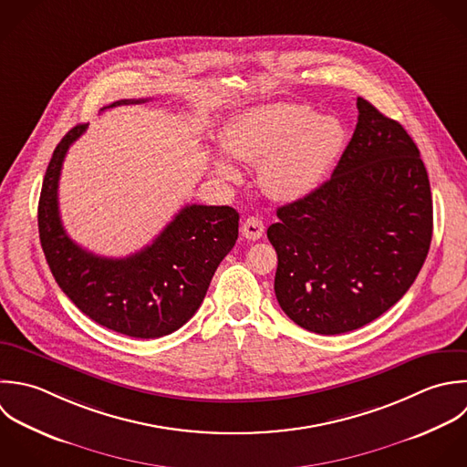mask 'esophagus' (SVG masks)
<instances>
[{
  "label": "esophagus",
  "instance_id": "34e87169",
  "mask_svg": "<svg viewBox=\"0 0 467 467\" xmlns=\"http://www.w3.org/2000/svg\"><path fill=\"white\" fill-rule=\"evenodd\" d=\"M242 234L247 240H260L264 236V222L256 216H249L242 225Z\"/></svg>",
  "mask_w": 467,
  "mask_h": 467
}]
</instances>
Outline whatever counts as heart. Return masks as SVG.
Masks as SVG:
<instances>
[{"instance_id":"1","label":"heart","mask_w":467,"mask_h":467,"mask_svg":"<svg viewBox=\"0 0 467 467\" xmlns=\"http://www.w3.org/2000/svg\"><path fill=\"white\" fill-rule=\"evenodd\" d=\"M346 145V129L333 116L307 105L269 103L242 112L222 134L223 150L236 161L260 165V185L275 200L295 202L311 194ZM213 171L238 182V167L223 154Z\"/></svg>"}]
</instances>
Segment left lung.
<instances>
[{
	"mask_svg": "<svg viewBox=\"0 0 467 467\" xmlns=\"http://www.w3.org/2000/svg\"><path fill=\"white\" fill-rule=\"evenodd\" d=\"M358 123L333 176L276 211L282 311L318 335L355 331L393 307L419 276L433 236V200L406 129L358 98Z\"/></svg>",
	"mask_w": 467,
	"mask_h": 467,
	"instance_id": "8db88e82",
	"label": "left lung"
}]
</instances>
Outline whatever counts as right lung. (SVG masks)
I'll return each mask as SVG.
<instances>
[{
    "label": "right lung",
    "instance_id": "obj_1",
    "mask_svg": "<svg viewBox=\"0 0 467 467\" xmlns=\"http://www.w3.org/2000/svg\"><path fill=\"white\" fill-rule=\"evenodd\" d=\"M141 101L147 99L109 107ZM85 129L87 123L76 125L61 138L43 178L37 229L47 264L61 291L96 324L132 338L171 335L202 306L214 271L236 244L240 214L229 205H185L150 245L127 258L88 253L68 238L57 207L65 154Z\"/></svg>",
    "mask_w": 467,
    "mask_h": 467
}]
</instances>
